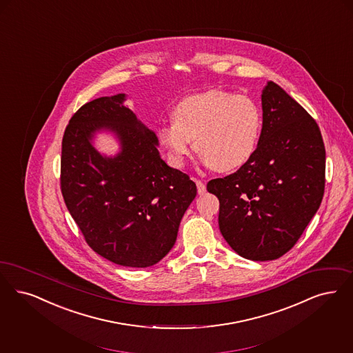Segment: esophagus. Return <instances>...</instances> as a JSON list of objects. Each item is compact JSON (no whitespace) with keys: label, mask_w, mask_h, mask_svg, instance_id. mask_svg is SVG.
<instances>
[{"label":"esophagus","mask_w":353,"mask_h":353,"mask_svg":"<svg viewBox=\"0 0 353 353\" xmlns=\"http://www.w3.org/2000/svg\"><path fill=\"white\" fill-rule=\"evenodd\" d=\"M196 185H197L198 194H205L206 193V185L205 183L199 181V180H196Z\"/></svg>","instance_id":"obj_1"}]
</instances>
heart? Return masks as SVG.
Here are the masks:
<instances>
[{"instance_id": "1", "label": "heart", "mask_w": 353, "mask_h": 353, "mask_svg": "<svg viewBox=\"0 0 353 353\" xmlns=\"http://www.w3.org/2000/svg\"><path fill=\"white\" fill-rule=\"evenodd\" d=\"M263 117L254 99L225 90L188 96L173 109V122L157 130L170 163L183 168L194 147L199 161L219 172L247 164L260 141Z\"/></svg>"}]
</instances>
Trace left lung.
Here are the masks:
<instances>
[{
    "label": "left lung",
    "instance_id": "8db88e82",
    "mask_svg": "<svg viewBox=\"0 0 353 353\" xmlns=\"http://www.w3.org/2000/svg\"><path fill=\"white\" fill-rule=\"evenodd\" d=\"M263 128L251 160L208 183L219 199V230L236 254L268 261L286 254L318 212L325 193L321 130L280 85L261 92Z\"/></svg>",
    "mask_w": 353,
    "mask_h": 353
}]
</instances>
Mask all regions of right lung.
Listing matches in <instances>:
<instances>
[{"label":"right lung","instance_id":"add662e5","mask_svg":"<svg viewBox=\"0 0 353 353\" xmlns=\"http://www.w3.org/2000/svg\"><path fill=\"white\" fill-rule=\"evenodd\" d=\"M125 93L81 106L61 143V193L86 243L99 256L128 268L159 263L174 245L197 186L170 168L155 131L125 105ZM102 132L120 147L114 157L94 145Z\"/></svg>","mask_w":353,"mask_h":353}]
</instances>
